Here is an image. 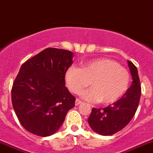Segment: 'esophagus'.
<instances>
[{
	"instance_id": "obj_1",
	"label": "esophagus",
	"mask_w": 153,
	"mask_h": 153,
	"mask_svg": "<svg viewBox=\"0 0 153 153\" xmlns=\"http://www.w3.org/2000/svg\"><path fill=\"white\" fill-rule=\"evenodd\" d=\"M82 104V100H80L79 99H76V100H75V105L78 106V105H79V104Z\"/></svg>"
}]
</instances>
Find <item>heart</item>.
Segmentation results:
<instances>
[{
	"label": "heart",
	"mask_w": 153,
	"mask_h": 153,
	"mask_svg": "<svg viewBox=\"0 0 153 153\" xmlns=\"http://www.w3.org/2000/svg\"><path fill=\"white\" fill-rule=\"evenodd\" d=\"M91 82L93 87L82 92V97L91 102L111 104L117 101L128 90L130 74L116 61L106 58L87 62L81 68L71 66L66 70L65 82L74 94H79Z\"/></svg>",
	"instance_id": "1"
}]
</instances>
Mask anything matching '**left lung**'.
Here are the masks:
<instances>
[{
  "instance_id": "1",
  "label": "left lung",
  "mask_w": 153,
  "mask_h": 153,
  "mask_svg": "<svg viewBox=\"0 0 153 153\" xmlns=\"http://www.w3.org/2000/svg\"><path fill=\"white\" fill-rule=\"evenodd\" d=\"M128 65L131 73V86L120 99L105 108H93L88 119L91 128L103 136L120 131L130 123L136 114L141 95V85L137 67L130 61Z\"/></svg>"
}]
</instances>
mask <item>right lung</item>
<instances>
[{
    "mask_svg": "<svg viewBox=\"0 0 153 153\" xmlns=\"http://www.w3.org/2000/svg\"><path fill=\"white\" fill-rule=\"evenodd\" d=\"M73 53L47 48L20 67L11 89V100L20 123L39 137L56 133L75 107V97L65 85V72Z\"/></svg>",
    "mask_w": 153,
    "mask_h": 153,
    "instance_id": "add662e5",
    "label": "right lung"
}]
</instances>
